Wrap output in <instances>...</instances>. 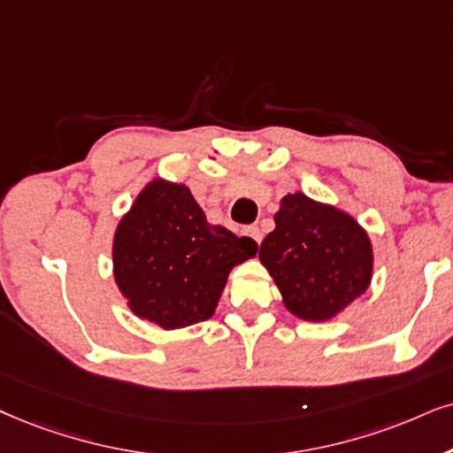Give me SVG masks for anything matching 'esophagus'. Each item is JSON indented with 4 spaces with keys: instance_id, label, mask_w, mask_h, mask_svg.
<instances>
[{
    "instance_id": "esophagus-1",
    "label": "esophagus",
    "mask_w": 453,
    "mask_h": 453,
    "mask_svg": "<svg viewBox=\"0 0 453 453\" xmlns=\"http://www.w3.org/2000/svg\"><path fill=\"white\" fill-rule=\"evenodd\" d=\"M246 236H250V238H253L255 240V242L257 244H259L261 242V230H259V227H257V226H250V227H246Z\"/></svg>"
}]
</instances>
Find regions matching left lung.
<instances>
[{
	"label": "left lung",
	"instance_id": "1",
	"mask_svg": "<svg viewBox=\"0 0 453 453\" xmlns=\"http://www.w3.org/2000/svg\"><path fill=\"white\" fill-rule=\"evenodd\" d=\"M273 221L259 261L293 316L328 322L368 290L374 249L353 215L293 192L280 198Z\"/></svg>",
	"mask_w": 453,
	"mask_h": 453
}]
</instances>
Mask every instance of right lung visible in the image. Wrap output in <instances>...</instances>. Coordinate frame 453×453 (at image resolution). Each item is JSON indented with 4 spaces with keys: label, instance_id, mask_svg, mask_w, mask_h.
Instances as JSON below:
<instances>
[{
    "label": "right lung",
    "instance_id": "right-lung-1",
    "mask_svg": "<svg viewBox=\"0 0 453 453\" xmlns=\"http://www.w3.org/2000/svg\"><path fill=\"white\" fill-rule=\"evenodd\" d=\"M257 242L207 221L190 188L152 177L112 238V276L131 313L163 330L215 313L227 276Z\"/></svg>",
    "mask_w": 453,
    "mask_h": 453
}]
</instances>
